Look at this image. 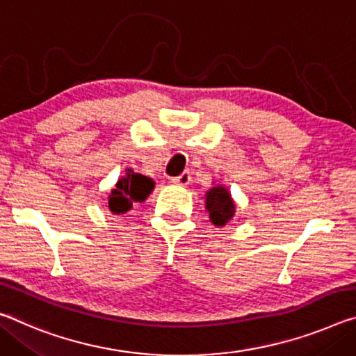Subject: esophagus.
<instances>
[{"instance_id": "34e87169", "label": "esophagus", "mask_w": 356, "mask_h": 356, "mask_svg": "<svg viewBox=\"0 0 356 356\" xmlns=\"http://www.w3.org/2000/svg\"><path fill=\"white\" fill-rule=\"evenodd\" d=\"M190 180H191V174L188 171H184L182 174H180V176L172 177L171 182L176 184V185H182V187H185V185L190 184Z\"/></svg>"}]
</instances>
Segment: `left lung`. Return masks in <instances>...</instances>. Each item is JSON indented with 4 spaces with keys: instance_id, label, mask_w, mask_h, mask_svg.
<instances>
[{
    "instance_id": "8db88e82",
    "label": "left lung",
    "mask_w": 356,
    "mask_h": 356,
    "mask_svg": "<svg viewBox=\"0 0 356 356\" xmlns=\"http://www.w3.org/2000/svg\"><path fill=\"white\" fill-rule=\"evenodd\" d=\"M206 207L211 222L217 227H223L234 216V202L227 188L213 187L206 195Z\"/></svg>"
}]
</instances>
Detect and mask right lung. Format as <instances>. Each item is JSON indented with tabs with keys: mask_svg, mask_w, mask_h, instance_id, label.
Segmentation results:
<instances>
[{
	"mask_svg": "<svg viewBox=\"0 0 356 356\" xmlns=\"http://www.w3.org/2000/svg\"><path fill=\"white\" fill-rule=\"evenodd\" d=\"M154 188V180L129 171L117 182V187L109 196V209L114 213H125L133 207V202L144 201Z\"/></svg>",
	"mask_w": 356,
	"mask_h": 356,
	"instance_id": "add662e5",
	"label": "right lung"
}]
</instances>
